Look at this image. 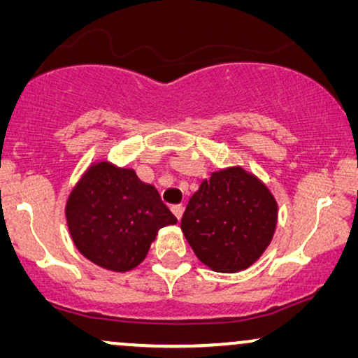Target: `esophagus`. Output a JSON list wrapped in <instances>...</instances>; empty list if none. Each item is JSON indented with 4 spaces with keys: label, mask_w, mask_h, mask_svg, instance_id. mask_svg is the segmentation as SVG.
<instances>
[{
    "label": "esophagus",
    "mask_w": 358,
    "mask_h": 358,
    "mask_svg": "<svg viewBox=\"0 0 358 358\" xmlns=\"http://www.w3.org/2000/svg\"><path fill=\"white\" fill-rule=\"evenodd\" d=\"M171 212H173V213L176 215V218L180 220V217H182V213H184V207H182V203L171 205Z\"/></svg>",
    "instance_id": "1"
}]
</instances>
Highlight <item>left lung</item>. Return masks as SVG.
Masks as SVG:
<instances>
[{"mask_svg":"<svg viewBox=\"0 0 358 358\" xmlns=\"http://www.w3.org/2000/svg\"><path fill=\"white\" fill-rule=\"evenodd\" d=\"M275 227L277 202L271 190L238 166L202 180L180 220L195 256L227 273L252 266L271 244Z\"/></svg>","mask_w":358,"mask_h":358,"instance_id":"8db88e82","label":"left lung"}]
</instances>
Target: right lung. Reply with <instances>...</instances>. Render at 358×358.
I'll use <instances>...</instances> for the list:
<instances>
[{"label": "right lung", "mask_w": 358, "mask_h": 358, "mask_svg": "<svg viewBox=\"0 0 358 358\" xmlns=\"http://www.w3.org/2000/svg\"><path fill=\"white\" fill-rule=\"evenodd\" d=\"M66 222L83 256L109 271L125 272L143 261L159 229L178 218L134 169L102 161L73 189Z\"/></svg>", "instance_id": "obj_1"}]
</instances>
